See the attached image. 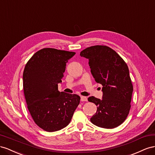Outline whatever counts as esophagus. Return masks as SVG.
Wrapping results in <instances>:
<instances>
[{
    "label": "esophagus",
    "mask_w": 155,
    "mask_h": 155,
    "mask_svg": "<svg viewBox=\"0 0 155 155\" xmlns=\"http://www.w3.org/2000/svg\"><path fill=\"white\" fill-rule=\"evenodd\" d=\"M81 101H82V102H84V101H87V99L86 97L81 96Z\"/></svg>",
    "instance_id": "1"
}]
</instances>
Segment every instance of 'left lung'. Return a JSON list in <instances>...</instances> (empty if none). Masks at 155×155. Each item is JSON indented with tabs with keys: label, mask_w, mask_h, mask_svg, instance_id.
<instances>
[{
	"label": "left lung",
	"mask_w": 155,
	"mask_h": 155,
	"mask_svg": "<svg viewBox=\"0 0 155 155\" xmlns=\"http://www.w3.org/2000/svg\"><path fill=\"white\" fill-rule=\"evenodd\" d=\"M80 56L89 60L93 77L103 86L102 99L94 96L88 98L97 106L91 122L104 129L118 127L125 120L130 108L133 86L129 68L121 57L107 46L86 48Z\"/></svg>",
	"instance_id": "1"
}]
</instances>
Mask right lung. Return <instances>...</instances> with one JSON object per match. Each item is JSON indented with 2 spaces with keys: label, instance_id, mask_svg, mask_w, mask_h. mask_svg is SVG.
<instances>
[{
  "label": "right lung",
  "instance_id": "right-lung-1",
  "mask_svg": "<svg viewBox=\"0 0 155 155\" xmlns=\"http://www.w3.org/2000/svg\"><path fill=\"white\" fill-rule=\"evenodd\" d=\"M74 52L45 48L26 64L23 90L28 109L34 122L44 130L54 132L68 126L81 97L58 91L66 64Z\"/></svg>",
  "mask_w": 155,
  "mask_h": 155
}]
</instances>
